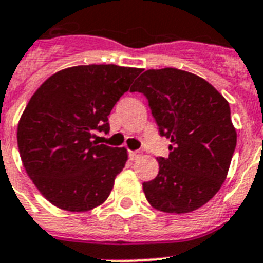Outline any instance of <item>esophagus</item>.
Here are the masks:
<instances>
[{"label":"esophagus","instance_id":"esophagus-1","mask_svg":"<svg viewBox=\"0 0 263 263\" xmlns=\"http://www.w3.org/2000/svg\"><path fill=\"white\" fill-rule=\"evenodd\" d=\"M142 154V152H139V150H136V152H129V157H131V160H136L138 157Z\"/></svg>","mask_w":263,"mask_h":263}]
</instances>
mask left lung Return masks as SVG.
Listing matches in <instances>:
<instances>
[{"instance_id":"1","label":"left lung","mask_w":263,"mask_h":263,"mask_svg":"<svg viewBox=\"0 0 263 263\" xmlns=\"http://www.w3.org/2000/svg\"><path fill=\"white\" fill-rule=\"evenodd\" d=\"M131 91L147 98L160 135L171 139L146 199L164 213L184 214L208 203L228 175L236 129L228 101L199 76L176 68L148 69Z\"/></svg>"}]
</instances>
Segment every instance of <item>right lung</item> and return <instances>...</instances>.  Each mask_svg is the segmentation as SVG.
I'll use <instances>...</instances> for the list:
<instances>
[{"mask_svg":"<svg viewBox=\"0 0 263 263\" xmlns=\"http://www.w3.org/2000/svg\"><path fill=\"white\" fill-rule=\"evenodd\" d=\"M140 68L78 65L55 72L27 103L17 125L23 166L51 204L87 212L102 204L128 160L124 147L98 144L107 116Z\"/></svg>","mask_w":263,"mask_h":263,"instance_id":"obj_1","label":"right lung"}]
</instances>
